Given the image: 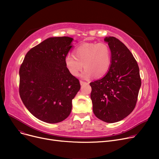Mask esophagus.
Here are the masks:
<instances>
[{
	"mask_svg": "<svg viewBox=\"0 0 159 159\" xmlns=\"http://www.w3.org/2000/svg\"><path fill=\"white\" fill-rule=\"evenodd\" d=\"M80 83L81 85H84V84H88L89 83L87 82H85V81H83V80H80Z\"/></svg>",
	"mask_w": 159,
	"mask_h": 159,
	"instance_id": "34e87169",
	"label": "esophagus"
}]
</instances>
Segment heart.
<instances>
[{
    "mask_svg": "<svg viewBox=\"0 0 159 159\" xmlns=\"http://www.w3.org/2000/svg\"><path fill=\"white\" fill-rule=\"evenodd\" d=\"M74 55H67L65 65L69 72L77 77L83 68L85 70L81 76L89 79L92 75L101 77L109 70L111 64V52L107 44L101 43H86L74 50Z\"/></svg>",
    "mask_w": 159,
    "mask_h": 159,
    "instance_id": "heart-1",
    "label": "heart"
}]
</instances>
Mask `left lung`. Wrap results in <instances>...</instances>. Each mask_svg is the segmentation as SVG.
Masks as SVG:
<instances>
[{"label": "left lung", "instance_id": "1", "mask_svg": "<svg viewBox=\"0 0 159 159\" xmlns=\"http://www.w3.org/2000/svg\"><path fill=\"white\" fill-rule=\"evenodd\" d=\"M111 53L109 71L90 82L93 111L107 123L119 122L134 110L141 86L138 64L129 49L114 37H106Z\"/></svg>", "mask_w": 159, "mask_h": 159}]
</instances>
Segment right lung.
Listing matches in <instances>:
<instances>
[{"mask_svg":"<svg viewBox=\"0 0 159 159\" xmlns=\"http://www.w3.org/2000/svg\"><path fill=\"white\" fill-rule=\"evenodd\" d=\"M72 40L48 38L32 48L20 65V97L28 111L43 122L54 124L68 117L80 88L79 79L65 65Z\"/></svg>","mask_w":159,"mask_h":159,"instance_id":"right-lung-1","label":"right lung"}]
</instances>
